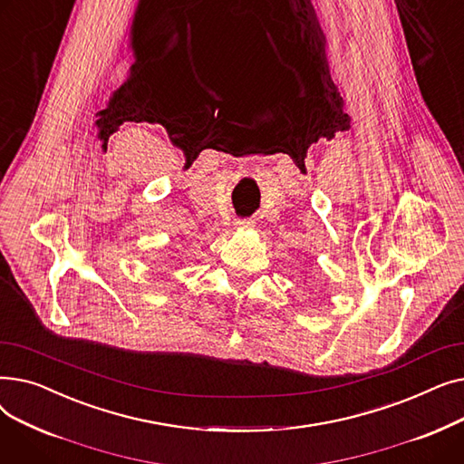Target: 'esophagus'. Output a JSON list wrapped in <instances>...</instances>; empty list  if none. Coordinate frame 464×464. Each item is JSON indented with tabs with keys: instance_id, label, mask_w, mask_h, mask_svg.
Returning <instances> with one entry per match:
<instances>
[{
	"instance_id": "1",
	"label": "esophagus",
	"mask_w": 464,
	"mask_h": 464,
	"mask_svg": "<svg viewBox=\"0 0 464 464\" xmlns=\"http://www.w3.org/2000/svg\"><path fill=\"white\" fill-rule=\"evenodd\" d=\"M254 219L252 218H245V219H237V222H235V226L237 227H242V229H246V227H254Z\"/></svg>"
}]
</instances>
